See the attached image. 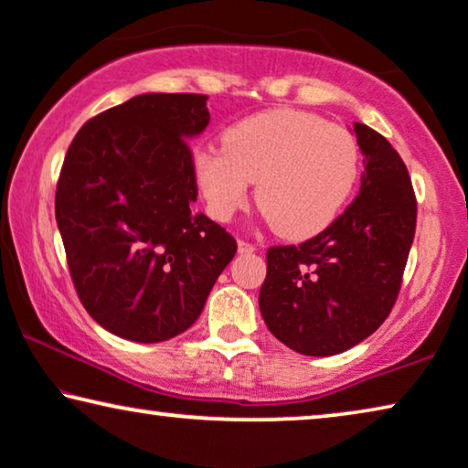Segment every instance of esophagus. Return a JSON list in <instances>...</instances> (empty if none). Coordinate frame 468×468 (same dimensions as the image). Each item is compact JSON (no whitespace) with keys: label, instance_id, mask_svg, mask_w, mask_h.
Instances as JSON below:
<instances>
[{"label":"esophagus","instance_id":"esophagus-1","mask_svg":"<svg viewBox=\"0 0 468 468\" xmlns=\"http://www.w3.org/2000/svg\"><path fill=\"white\" fill-rule=\"evenodd\" d=\"M254 246L252 243H248V241H237V252L239 254H252L254 252Z\"/></svg>","mask_w":468,"mask_h":468}]
</instances>
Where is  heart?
Wrapping results in <instances>:
<instances>
[{
  "label": "heart",
  "mask_w": 468,
  "mask_h": 468,
  "mask_svg": "<svg viewBox=\"0 0 468 468\" xmlns=\"http://www.w3.org/2000/svg\"><path fill=\"white\" fill-rule=\"evenodd\" d=\"M193 178L207 212L229 220L256 183V204L288 239L322 233L359 178V146L338 123L294 109L250 115L222 134V149L195 153Z\"/></svg>",
  "instance_id": "obj_1"
}]
</instances>
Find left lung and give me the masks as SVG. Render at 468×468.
Segmentation results:
<instances>
[{"mask_svg":"<svg viewBox=\"0 0 468 468\" xmlns=\"http://www.w3.org/2000/svg\"><path fill=\"white\" fill-rule=\"evenodd\" d=\"M364 174L353 204L301 246L267 252L258 304L271 334L292 351L327 357L374 334L399 294L416 231L408 167L385 136L353 123Z\"/></svg>","mask_w":468,"mask_h":468,"instance_id":"8db88e82","label":"left lung"}]
</instances>
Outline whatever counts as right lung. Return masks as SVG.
<instances>
[{"label": "right lung", "mask_w": 468, "mask_h": 468, "mask_svg": "<svg viewBox=\"0 0 468 468\" xmlns=\"http://www.w3.org/2000/svg\"><path fill=\"white\" fill-rule=\"evenodd\" d=\"M204 94H138L69 146L56 225L90 317L132 343H162L197 322L237 243L197 201L191 138L210 123Z\"/></svg>", "instance_id": "obj_1"}]
</instances>
